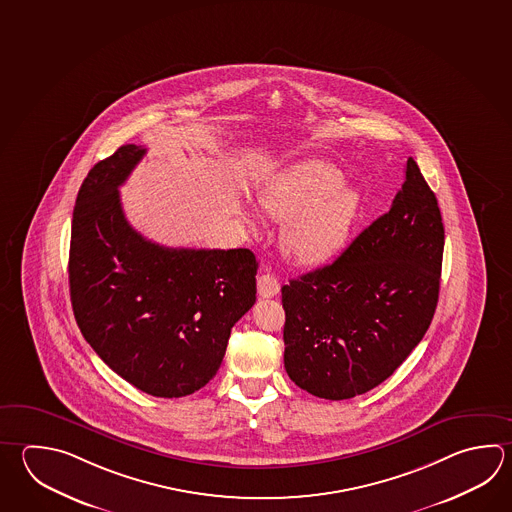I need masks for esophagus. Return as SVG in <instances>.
Masks as SVG:
<instances>
[{"label": "esophagus", "instance_id": "obj_1", "mask_svg": "<svg viewBox=\"0 0 512 512\" xmlns=\"http://www.w3.org/2000/svg\"><path fill=\"white\" fill-rule=\"evenodd\" d=\"M257 291L262 299H271L280 291L279 280L270 273H262L261 277L257 279Z\"/></svg>", "mask_w": 512, "mask_h": 512}]
</instances>
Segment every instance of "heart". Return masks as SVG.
<instances>
[{
    "label": "heart",
    "mask_w": 512,
    "mask_h": 512,
    "mask_svg": "<svg viewBox=\"0 0 512 512\" xmlns=\"http://www.w3.org/2000/svg\"><path fill=\"white\" fill-rule=\"evenodd\" d=\"M360 195L344 186L333 164L308 161L282 175L262 197V210L286 222L280 233L282 253L299 264L333 257L357 221Z\"/></svg>",
    "instance_id": "heart-1"
}]
</instances>
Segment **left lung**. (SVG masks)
Wrapping results in <instances>:
<instances>
[{
    "label": "left lung",
    "mask_w": 512,
    "mask_h": 512,
    "mask_svg": "<svg viewBox=\"0 0 512 512\" xmlns=\"http://www.w3.org/2000/svg\"><path fill=\"white\" fill-rule=\"evenodd\" d=\"M444 224L413 157L389 212L337 261L282 286L284 367L326 400L364 395L424 338L438 304Z\"/></svg>",
    "instance_id": "8db88e82"
}]
</instances>
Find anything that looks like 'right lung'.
Here are the masks:
<instances>
[{"label": "right lung", "instance_id": "right-lung-1", "mask_svg": "<svg viewBox=\"0 0 512 512\" xmlns=\"http://www.w3.org/2000/svg\"><path fill=\"white\" fill-rule=\"evenodd\" d=\"M145 148L119 146L79 188L68 282L83 337L117 375L148 395L179 398L221 367L235 322L255 304L250 250L166 248L126 221L119 186Z\"/></svg>", "mask_w": 512, "mask_h": 512}]
</instances>
